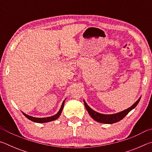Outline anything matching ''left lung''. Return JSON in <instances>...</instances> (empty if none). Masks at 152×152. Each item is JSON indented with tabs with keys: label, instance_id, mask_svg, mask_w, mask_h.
I'll list each match as a JSON object with an SVG mask.
<instances>
[{
	"label": "left lung",
	"instance_id": "8db88e82",
	"mask_svg": "<svg viewBox=\"0 0 152 152\" xmlns=\"http://www.w3.org/2000/svg\"><path fill=\"white\" fill-rule=\"evenodd\" d=\"M140 99L141 98H140V99H139L132 107L128 108L127 109L123 110V111H121L119 113H116V114H113V115L101 114V113H97L92 110V109H91L84 101V106H85L86 109L87 110V111H88L89 115H91V117L94 120L99 123H106V124H112V123H115L116 122L119 121L121 120H122L123 118H124L126 115H127L128 113L131 111V110L134 109V108L137 106V104L139 103V102L140 101Z\"/></svg>",
	"mask_w": 152,
	"mask_h": 152
}]
</instances>
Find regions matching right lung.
I'll return each instance as SVG.
<instances>
[{
  "label": "right lung",
  "instance_id": "obj_1",
  "mask_svg": "<svg viewBox=\"0 0 152 152\" xmlns=\"http://www.w3.org/2000/svg\"><path fill=\"white\" fill-rule=\"evenodd\" d=\"M64 102H65V100H64V101H63L62 104H61L60 110H59L57 114L55 115H53V116L49 117H45V118H36V117H31V116H29V115H27L26 114H25V113H23V115L27 118L28 119H29L31 121H32L35 122V123H46V122L52 121H53V120L57 119L58 118L60 117V115H61V111H62V109H63V108H64Z\"/></svg>",
  "mask_w": 152,
  "mask_h": 152
}]
</instances>
